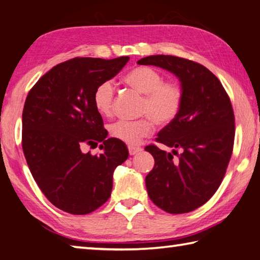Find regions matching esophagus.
Here are the masks:
<instances>
[{"instance_id":"34e87169","label":"esophagus","mask_w":260,"mask_h":260,"mask_svg":"<svg viewBox=\"0 0 260 260\" xmlns=\"http://www.w3.org/2000/svg\"><path fill=\"white\" fill-rule=\"evenodd\" d=\"M141 150H142V149L139 148V147H133V146L128 147V152H129L131 156L136 155V153H139Z\"/></svg>"}]
</instances>
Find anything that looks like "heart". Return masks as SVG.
<instances>
[{
  "label": "heart",
  "instance_id": "b5f03b06",
  "mask_svg": "<svg viewBox=\"0 0 260 260\" xmlns=\"http://www.w3.org/2000/svg\"><path fill=\"white\" fill-rule=\"evenodd\" d=\"M124 81L144 95L141 113L146 116L136 120L120 119L109 126L113 139L127 144H138L150 135L153 121L158 126H167L179 117L184 101L183 88L178 81L165 80L164 74L149 67H136L126 73ZM113 82L104 80L96 86L93 93L94 107L102 116H110L114 101Z\"/></svg>",
  "mask_w": 260,
  "mask_h": 260
}]
</instances>
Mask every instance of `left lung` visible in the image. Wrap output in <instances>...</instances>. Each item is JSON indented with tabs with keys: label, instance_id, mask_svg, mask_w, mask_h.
Wrapping results in <instances>:
<instances>
[{
	"label": "left lung",
	"instance_id": "obj_1",
	"mask_svg": "<svg viewBox=\"0 0 260 260\" xmlns=\"http://www.w3.org/2000/svg\"><path fill=\"white\" fill-rule=\"evenodd\" d=\"M138 64L165 69L181 81V112L156 138V142L181 152L147 146L155 166L146 177V186L158 208L173 214L191 212L214 195L230 164L235 138L230 96L210 70L193 60L155 55L141 58Z\"/></svg>",
	"mask_w": 260,
	"mask_h": 260
}]
</instances>
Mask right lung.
<instances>
[{"instance_id": "1", "label": "right lung", "mask_w": 260, "mask_h": 260, "mask_svg": "<svg viewBox=\"0 0 260 260\" xmlns=\"http://www.w3.org/2000/svg\"><path fill=\"white\" fill-rule=\"evenodd\" d=\"M76 57L39 79L26 98L21 146L35 182L51 204L71 214H87L109 200L112 174L128 157L124 142L110 138L96 111V86L128 61ZM100 155L82 153L97 145Z\"/></svg>"}]
</instances>
